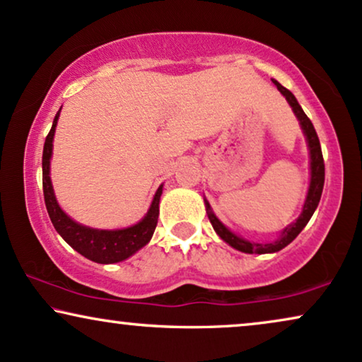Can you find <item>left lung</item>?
Segmentation results:
<instances>
[{"mask_svg":"<svg viewBox=\"0 0 362 362\" xmlns=\"http://www.w3.org/2000/svg\"><path fill=\"white\" fill-rule=\"evenodd\" d=\"M274 84L278 86L279 91L286 96V100H288L291 107H293L294 115L298 116L299 123H301L304 134H306L309 153H311V185H309L308 198H306V203H304L301 216L296 219V223H293L291 226H288L283 233H281V238L278 239V241L267 243V244L251 243V241H246V239L236 236V234H233L226 226H223V223L213 214V211H211V208H209V203H206L208 218H209L211 224H213L214 231L219 234V238H221L223 241H226L229 246H233L234 250H238L241 252H250V255H252V252H257V255H264V252H276V251H281L283 247L288 246V244L293 241V239H296V236L303 231L309 219H311V216L314 214V211H316L317 204H319V199H321L322 187H325V159H322L321 144H319L316 129H314L311 119L308 118L306 112L303 111V107L299 106V103L294 98L293 93H291L289 89H286L283 84H279L278 81H274Z\"/></svg>","mask_w":362,"mask_h":362,"instance_id":"obj_1","label":"left lung"}]
</instances>
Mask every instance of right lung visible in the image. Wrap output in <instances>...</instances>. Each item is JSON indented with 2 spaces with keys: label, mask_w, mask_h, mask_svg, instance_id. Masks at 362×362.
Masks as SVG:
<instances>
[{
  "label": "right lung",
  "mask_w": 362,
  "mask_h": 362,
  "mask_svg": "<svg viewBox=\"0 0 362 362\" xmlns=\"http://www.w3.org/2000/svg\"><path fill=\"white\" fill-rule=\"evenodd\" d=\"M59 111L54 116L53 126H51L49 133L46 136L43 148V194L51 223H53L56 231L61 234V238L73 250H76L79 255L88 257V259L101 262V264H112V262L123 261L131 255H134L143 246H146L149 239H151L158 224L159 198H161L163 186L154 194L151 208H149L148 214L144 216L143 221L134 224V226L116 229V231H105V229H91L74 223L59 208V204L56 203L53 186H51L49 180V159L51 153H53V136L56 123H58Z\"/></svg>",
  "instance_id": "right-lung-1"
}]
</instances>
